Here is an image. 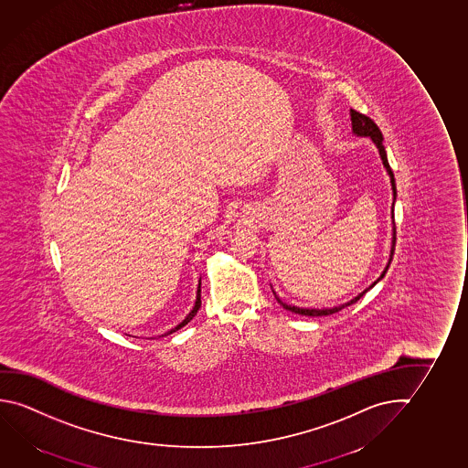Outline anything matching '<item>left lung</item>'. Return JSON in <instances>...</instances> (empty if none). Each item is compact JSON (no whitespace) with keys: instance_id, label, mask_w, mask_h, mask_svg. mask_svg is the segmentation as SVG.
I'll return each instance as SVG.
<instances>
[{"instance_id":"8db88e82","label":"left lung","mask_w":468,"mask_h":468,"mask_svg":"<svg viewBox=\"0 0 468 468\" xmlns=\"http://www.w3.org/2000/svg\"><path fill=\"white\" fill-rule=\"evenodd\" d=\"M350 116H352V130L356 136L363 137H371L373 139L374 144L376 147L379 149V155H381L382 164L386 166V170H388V176H390V185H392V193H394V201H396L397 189H396V180H394V173L390 170V166H388V154H386V149H384V145H382V133L379 128H378V124L369 118V116L363 115L360 112H356V110H350ZM394 245H396V230H394V239H392V250H390V260H392V254H394ZM390 260H388V264H390ZM388 264L384 269V272L381 273V277L378 279V281L374 282L371 287H374L378 282L381 281L382 277L386 275L388 272ZM369 287V288H371ZM367 293V290L360 293L358 296H355L352 302L346 303V304H340V306H335V308H325V310H310V308H298V306H292V304H287V303L282 302L279 296L275 295V292H273V295L277 298V302L281 303L282 306L285 308L287 311H292V313H295V314H302V316H329V314H334V313H337V311L342 310V308H346L348 304H352V303L358 302L361 296Z\"/></svg>"}]
</instances>
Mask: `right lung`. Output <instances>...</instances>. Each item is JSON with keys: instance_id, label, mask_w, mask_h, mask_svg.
I'll use <instances>...</instances> for the list:
<instances>
[{"instance_id": "obj_1", "label": "right lung", "mask_w": 468, "mask_h": 468, "mask_svg": "<svg viewBox=\"0 0 468 468\" xmlns=\"http://www.w3.org/2000/svg\"><path fill=\"white\" fill-rule=\"evenodd\" d=\"M199 308H201V283H199V287H197V293H196L195 308L191 310V313H189V314H187V316L185 317V319H183V321H181V323L178 324L176 327H173L172 331L166 332V334H164V335L173 334V332H176L178 331V329H181L183 325H186V324L189 323V321H191V319H193V317L196 316V313H197V310H199ZM164 335H162V337H164Z\"/></svg>"}]
</instances>
